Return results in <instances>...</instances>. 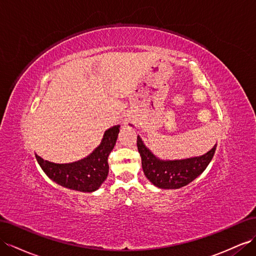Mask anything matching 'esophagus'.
<instances>
[{
    "mask_svg": "<svg viewBox=\"0 0 256 256\" xmlns=\"http://www.w3.org/2000/svg\"><path fill=\"white\" fill-rule=\"evenodd\" d=\"M126 124H128V125H131V122L129 120H126Z\"/></svg>",
    "mask_w": 256,
    "mask_h": 256,
    "instance_id": "obj_1",
    "label": "esophagus"
}]
</instances>
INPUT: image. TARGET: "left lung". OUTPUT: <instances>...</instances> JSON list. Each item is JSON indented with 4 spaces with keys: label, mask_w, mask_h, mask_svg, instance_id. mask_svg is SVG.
<instances>
[{
    "label": "left lung",
    "mask_w": 256,
    "mask_h": 256,
    "mask_svg": "<svg viewBox=\"0 0 256 256\" xmlns=\"http://www.w3.org/2000/svg\"><path fill=\"white\" fill-rule=\"evenodd\" d=\"M142 169L148 181L158 188L178 190L190 184L208 167L216 153V144L206 154L186 160H164L155 156L145 146L140 136L136 138Z\"/></svg>",
    "instance_id": "obj_1"
}]
</instances>
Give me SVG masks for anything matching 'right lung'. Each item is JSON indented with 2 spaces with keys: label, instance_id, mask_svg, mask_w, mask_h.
<instances>
[{
  "label": "right lung",
  "instance_id": "add662e5",
  "mask_svg": "<svg viewBox=\"0 0 256 256\" xmlns=\"http://www.w3.org/2000/svg\"><path fill=\"white\" fill-rule=\"evenodd\" d=\"M120 127L117 125L106 130L101 143L82 160L68 164H54L36 154V160L46 176L54 182L66 188L92 192L99 190L108 178V157L115 146Z\"/></svg>",
  "mask_w": 256,
  "mask_h": 256
}]
</instances>
